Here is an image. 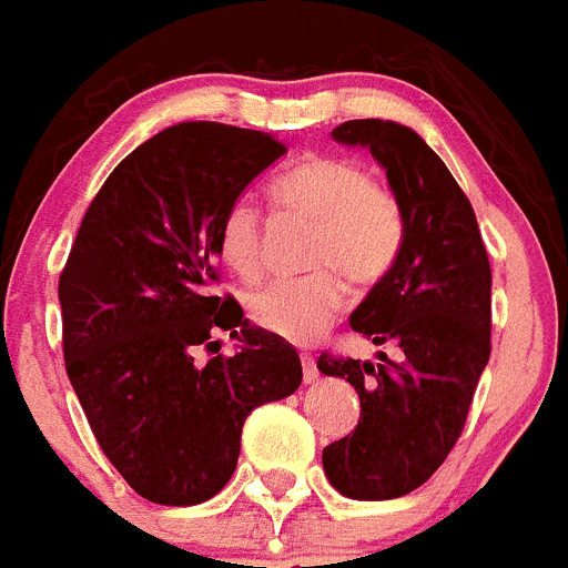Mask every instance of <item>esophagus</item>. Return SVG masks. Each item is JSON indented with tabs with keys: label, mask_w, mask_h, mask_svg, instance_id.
Returning <instances> with one entry per match:
<instances>
[{
	"label": "esophagus",
	"mask_w": 568,
	"mask_h": 568,
	"mask_svg": "<svg viewBox=\"0 0 568 568\" xmlns=\"http://www.w3.org/2000/svg\"><path fill=\"white\" fill-rule=\"evenodd\" d=\"M300 359H303V379L308 382H316L320 379V371H316V362H314V356L311 354H300Z\"/></svg>",
	"instance_id": "esophagus-1"
}]
</instances>
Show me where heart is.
I'll use <instances>...</instances> for the list:
<instances>
[{
    "instance_id": "1",
    "label": "heart",
    "mask_w": 568,
    "mask_h": 568,
    "mask_svg": "<svg viewBox=\"0 0 568 568\" xmlns=\"http://www.w3.org/2000/svg\"><path fill=\"white\" fill-rule=\"evenodd\" d=\"M272 197L280 212L316 223L311 265L322 272L303 280H277L246 300L254 325L288 342H311L328 328L347 303L338 274L356 288L387 277L405 246V209L396 192L371 181L351 158L314 155L277 178ZM217 254L237 277L254 280L263 268V214L240 195L217 223Z\"/></svg>"
}]
</instances>
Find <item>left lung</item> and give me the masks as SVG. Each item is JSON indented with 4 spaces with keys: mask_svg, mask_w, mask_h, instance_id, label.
Masks as SVG:
<instances>
[{
    "mask_svg": "<svg viewBox=\"0 0 568 568\" xmlns=\"http://www.w3.org/2000/svg\"><path fill=\"white\" fill-rule=\"evenodd\" d=\"M334 138L367 146L405 209V246L393 272L351 314V328L396 359L325 354V376L359 393V424L322 449L342 495L387 500L422 487L456 447L489 362L493 272L467 195L442 158L396 121H345Z\"/></svg>",
    "mask_w": 568,
    "mask_h": 568,
    "instance_id": "8db88e82",
    "label": "left lung"
}]
</instances>
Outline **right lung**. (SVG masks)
Instances as JSON below:
<instances>
[{
  "instance_id": "1",
  "label": "right lung",
  "mask_w": 568,
  "mask_h": 568,
  "mask_svg": "<svg viewBox=\"0 0 568 568\" xmlns=\"http://www.w3.org/2000/svg\"><path fill=\"white\" fill-rule=\"evenodd\" d=\"M280 155L277 138L214 121L158 132L110 172L59 277L70 385L104 456L152 504L221 493L248 413L303 382L294 347L212 291L223 209ZM221 329L241 351L197 366Z\"/></svg>"
}]
</instances>
